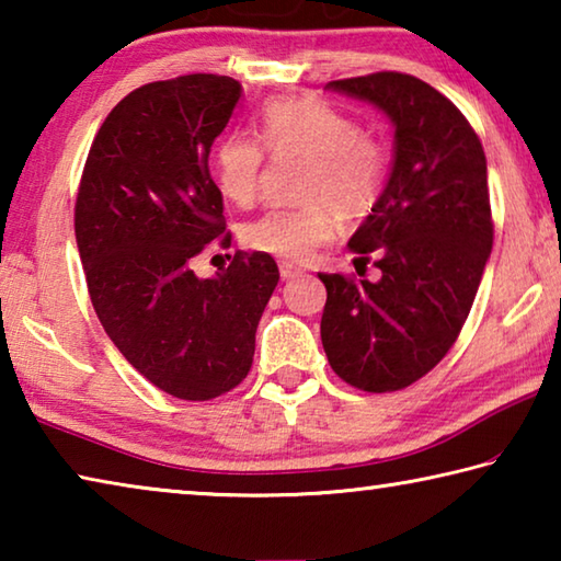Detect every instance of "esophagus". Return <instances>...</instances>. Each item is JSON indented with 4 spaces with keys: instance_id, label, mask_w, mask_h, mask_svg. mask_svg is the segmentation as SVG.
I'll list each match as a JSON object with an SVG mask.
<instances>
[{
    "instance_id": "1",
    "label": "esophagus",
    "mask_w": 561,
    "mask_h": 561,
    "mask_svg": "<svg viewBox=\"0 0 561 561\" xmlns=\"http://www.w3.org/2000/svg\"><path fill=\"white\" fill-rule=\"evenodd\" d=\"M279 274H282V279H294V277H301L304 270L297 267V264H291V262H282Z\"/></svg>"
}]
</instances>
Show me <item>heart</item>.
<instances>
[{
    "label": "heart",
    "instance_id": "heart-1",
    "mask_svg": "<svg viewBox=\"0 0 561 561\" xmlns=\"http://www.w3.org/2000/svg\"><path fill=\"white\" fill-rule=\"evenodd\" d=\"M262 146L274 156L307 158L299 183V207H274L244 227V244L274 257L304 262L329 242L341 217H360L381 195L388 156L376 138L360 133L346 111L317 99H274L257 116ZM262 146L232 130L215 146L213 165L222 195L250 205L264 163Z\"/></svg>",
    "mask_w": 561,
    "mask_h": 561
}]
</instances>
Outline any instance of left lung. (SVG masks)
<instances>
[{"mask_svg": "<svg viewBox=\"0 0 561 561\" xmlns=\"http://www.w3.org/2000/svg\"><path fill=\"white\" fill-rule=\"evenodd\" d=\"M391 118V178L348 247L381 279L319 274L321 344L339 378L368 393L415 383L458 339L492 250L485 150L455 103L415 76L329 81Z\"/></svg>", "mask_w": 561, "mask_h": 561, "instance_id": "8db88e82", "label": "left lung"}]
</instances>
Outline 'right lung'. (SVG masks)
Returning <instances> with one entry per match:
<instances>
[{
  "instance_id": "obj_1",
  "label": "right lung",
  "mask_w": 561,
  "mask_h": 561,
  "mask_svg": "<svg viewBox=\"0 0 561 561\" xmlns=\"http://www.w3.org/2000/svg\"><path fill=\"white\" fill-rule=\"evenodd\" d=\"M240 81L187 73L130 91L103 121L76 195V244L91 304L128 364L183 401H210L250 374L254 334L279 270L237 252L201 279L190 264L230 247L207 158Z\"/></svg>"
}]
</instances>
